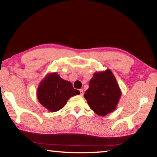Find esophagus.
Listing matches in <instances>:
<instances>
[{
	"instance_id": "obj_1",
	"label": "esophagus",
	"mask_w": 157,
	"mask_h": 157,
	"mask_svg": "<svg viewBox=\"0 0 157 157\" xmlns=\"http://www.w3.org/2000/svg\"><path fill=\"white\" fill-rule=\"evenodd\" d=\"M79 92H80V95H83V94H84L83 89H79Z\"/></svg>"
}]
</instances>
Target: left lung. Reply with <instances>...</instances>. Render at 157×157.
<instances>
[{
	"label": "left lung",
	"instance_id": "left-lung-1",
	"mask_svg": "<svg viewBox=\"0 0 157 157\" xmlns=\"http://www.w3.org/2000/svg\"><path fill=\"white\" fill-rule=\"evenodd\" d=\"M121 94L113 73L110 70H107L94 74L84 96L95 113L104 116L115 110Z\"/></svg>",
	"mask_w": 157,
	"mask_h": 157
}]
</instances>
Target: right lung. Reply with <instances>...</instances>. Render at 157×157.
Here are the masks:
<instances>
[{"label":"right lung","instance_id":"add662e5","mask_svg":"<svg viewBox=\"0 0 157 157\" xmlns=\"http://www.w3.org/2000/svg\"><path fill=\"white\" fill-rule=\"evenodd\" d=\"M79 94L70 82L56 73L49 74L39 84L37 91L39 102L50 111L55 112L64 107L69 98Z\"/></svg>","mask_w":157,"mask_h":157}]
</instances>
